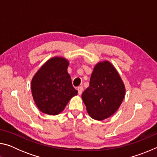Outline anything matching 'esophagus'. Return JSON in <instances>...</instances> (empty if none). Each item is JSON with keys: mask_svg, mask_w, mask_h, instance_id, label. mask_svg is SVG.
Wrapping results in <instances>:
<instances>
[{"mask_svg": "<svg viewBox=\"0 0 157 157\" xmlns=\"http://www.w3.org/2000/svg\"><path fill=\"white\" fill-rule=\"evenodd\" d=\"M78 94L81 95L82 94V91H83V87L79 86L78 88Z\"/></svg>", "mask_w": 157, "mask_h": 157, "instance_id": "1", "label": "esophagus"}]
</instances>
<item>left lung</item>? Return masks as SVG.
Segmentation results:
<instances>
[{"label": "left lung", "mask_w": 157, "mask_h": 157, "mask_svg": "<svg viewBox=\"0 0 157 157\" xmlns=\"http://www.w3.org/2000/svg\"><path fill=\"white\" fill-rule=\"evenodd\" d=\"M125 86L116 68L107 60L97 63L89 86L82 95L89 115L96 121L109 118L120 107L125 95Z\"/></svg>", "instance_id": "1"}]
</instances>
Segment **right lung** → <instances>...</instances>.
<instances>
[{"label":"right lung","instance_id":"add662e5","mask_svg":"<svg viewBox=\"0 0 157 157\" xmlns=\"http://www.w3.org/2000/svg\"><path fill=\"white\" fill-rule=\"evenodd\" d=\"M68 65L66 58L53 57L42 65L32 79V95L42 113L58 115L69 100L78 95L68 73Z\"/></svg>","mask_w":157,"mask_h":157}]
</instances>
